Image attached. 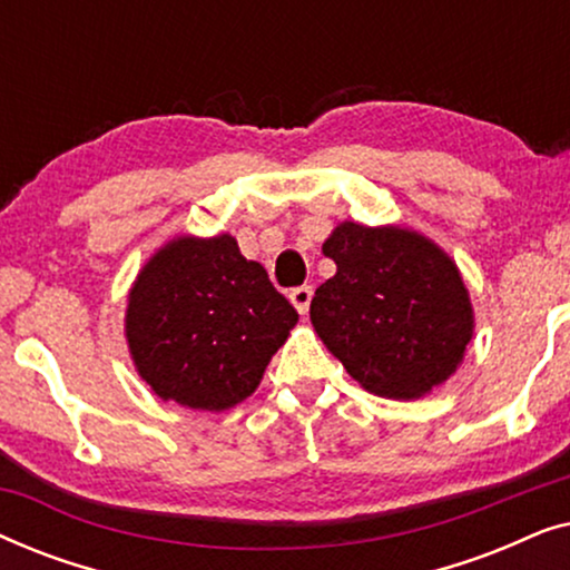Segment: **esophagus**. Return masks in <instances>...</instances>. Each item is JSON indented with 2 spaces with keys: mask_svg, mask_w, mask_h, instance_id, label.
I'll return each mask as SVG.
<instances>
[{
  "mask_svg": "<svg viewBox=\"0 0 570 570\" xmlns=\"http://www.w3.org/2000/svg\"><path fill=\"white\" fill-rule=\"evenodd\" d=\"M311 298H314V291H311V285H301V287H293V291H291V303L295 306V311H298V314H303V316L308 314Z\"/></svg>",
  "mask_w": 570,
  "mask_h": 570,
  "instance_id": "34e87169",
  "label": "esophagus"
}]
</instances>
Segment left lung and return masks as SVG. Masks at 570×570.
Wrapping results in <instances>:
<instances>
[{
    "mask_svg": "<svg viewBox=\"0 0 570 570\" xmlns=\"http://www.w3.org/2000/svg\"><path fill=\"white\" fill-rule=\"evenodd\" d=\"M337 275L316 287L311 324L368 392L415 400L446 381L472 340L456 264L415 230L342 223L322 246Z\"/></svg>",
    "mask_w": 570,
    "mask_h": 570,
    "instance_id": "left-lung-1",
    "label": "left lung"
}]
</instances>
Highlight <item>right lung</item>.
<instances>
[{"instance_id": "obj_1", "label": "right lung", "mask_w": 570, "mask_h": 570, "mask_svg": "<svg viewBox=\"0 0 570 570\" xmlns=\"http://www.w3.org/2000/svg\"><path fill=\"white\" fill-rule=\"evenodd\" d=\"M298 311L236 238L181 236L145 264L129 291L131 361L160 400L223 412L259 386Z\"/></svg>"}]
</instances>
